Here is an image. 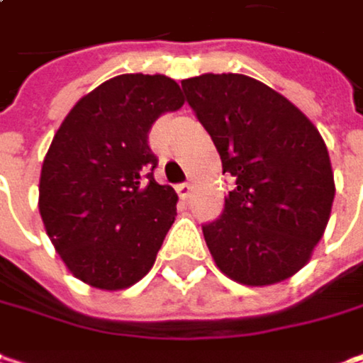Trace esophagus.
Returning <instances> with one entry per match:
<instances>
[{"label": "esophagus", "mask_w": 363, "mask_h": 363, "mask_svg": "<svg viewBox=\"0 0 363 363\" xmlns=\"http://www.w3.org/2000/svg\"><path fill=\"white\" fill-rule=\"evenodd\" d=\"M191 191H193V186H191L189 182L177 184V193H179V197H181V199H186V197L191 195Z\"/></svg>", "instance_id": "1"}]
</instances>
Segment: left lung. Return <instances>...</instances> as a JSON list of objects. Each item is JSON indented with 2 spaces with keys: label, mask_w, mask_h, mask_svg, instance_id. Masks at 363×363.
Wrapping results in <instances>:
<instances>
[{
  "label": "left lung",
  "mask_w": 363,
  "mask_h": 363,
  "mask_svg": "<svg viewBox=\"0 0 363 363\" xmlns=\"http://www.w3.org/2000/svg\"><path fill=\"white\" fill-rule=\"evenodd\" d=\"M186 103L235 179L218 220L203 225L216 267L238 284L271 286L298 273L326 231L334 172L326 143L286 96L240 73L182 82Z\"/></svg>",
  "instance_id": "obj_1"
}]
</instances>
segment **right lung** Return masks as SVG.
<instances>
[{"instance_id":"obj_1","label":"right lung","mask_w":363,"mask_h":363,"mask_svg":"<svg viewBox=\"0 0 363 363\" xmlns=\"http://www.w3.org/2000/svg\"><path fill=\"white\" fill-rule=\"evenodd\" d=\"M182 105L174 79L125 73L79 99L56 130L37 206L52 246L84 284L115 292L151 271L179 195L153 179L149 132Z\"/></svg>"}]
</instances>
